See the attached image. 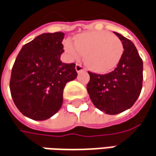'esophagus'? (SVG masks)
<instances>
[{"mask_svg":"<svg viewBox=\"0 0 156 156\" xmlns=\"http://www.w3.org/2000/svg\"><path fill=\"white\" fill-rule=\"evenodd\" d=\"M75 69H76V71L77 72H80V71H85V68L82 66L81 65H79V64H77L76 65V66H75Z\"/></svg>","mask_w":156,"mask_h":156,"instance_id":"obj_1","label":"esophagus"}]
</instances>
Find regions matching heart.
<instances>
[{
    "mask_svg": "<svg viewBox=\"0 0 156 156\" xmlns=\"http://www.w3.org/2000/svg\"><path fill=\"white\" fill-rule=\"evenodd\" d=\"M65 50L71 60H78L84 56L86 65L98 73L112 71L124 52L121 41L106 31H91L78 35L75 37V44L70 40L65 41Z\"/></svg>",
    "mask_w": 156,
    "mask_h": 156,
    "instance_id": "b5f03b06",
    "label": "heart"
}]
</instances>
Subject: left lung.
<instances>
[{
	"label": "left lung",
	"mask_w": 156,
	"mask_h": 156,
	"mask_svg": "<svg viewBox=\"0 0 156 156\" xmlns=\"http://www.w3.org/2000/svg\"><path fill=\"white\" fill-rule=\"evenodd\" d=\"M123 44L124 52L114 71L100 75L89 72L87 91L91 102L107 114H118L132 107L140 96L143 80V63L136 47L114 32Z\"/></svg>",
	"instance_id": "8db88e82"
}]
</instances>
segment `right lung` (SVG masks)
Returning a JSON list of instances; mask_svg holds the SVG:
<instances>
[{
    "mask_svg": "<svg viewBox=\"0 0 156 156\" xmlns=\"http://www.w3.org/2000/svg\"><path fill=\"white\" fill-rule=\"evenodd\" d=\"M65 33H44L23 46L11 72L10 92L18 110L28 118L45 120L63 104L66 83L78 73L75 64L60 60Z\"/></svg>",
    "mask_w": 156,
    "mask_h": 156,
    "instance_id": "right-lung-1",
    "label": "right lung"
}]
</instances>
